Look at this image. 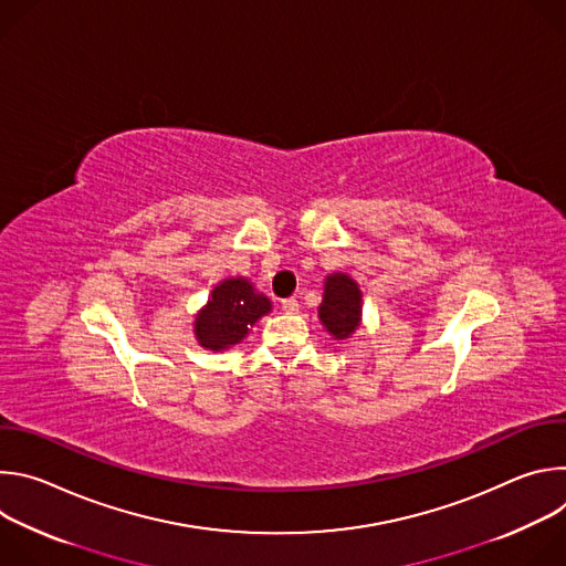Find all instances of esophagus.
I'll return each instance as SVG.
<instances>
[{
  "label": "esophagus",
  "instance_id": "34e87169",
  "mask_svg": "<svg viewBox=\"0 0 566 566\" xmlns=\"http://www.w3.org/2000/svg\"><path fill=\"white\" fill-rule=\"evenodd\" d=\"M282 311L284 313H297V308H300V304H297V300L295 297H286V300H282Z\"/></svg>",
  "mask_w": 566,
  "mask_h": 566
}]
</instances>
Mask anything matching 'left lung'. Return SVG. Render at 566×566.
I'll list each match as a JSON object with an SVG mask.
<instances>
[{"label": "left lung", "instance_id": "1", "mask_svg": "<svg viewBox=\"0 0 566 566\" xmlns=\"http://www.w3.org/2000/svg\"><path fill=\"white\" fill-rule=\"evenodd\" d=\"M322 327L334 340H349L363 325V291L347 273H329L317 306Z\"/></svg>", "mask_w": 566, "mask_h": 566}]
</instances>
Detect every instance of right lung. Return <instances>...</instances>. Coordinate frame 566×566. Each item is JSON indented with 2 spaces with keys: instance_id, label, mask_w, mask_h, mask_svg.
I'll return each instance as SVG.
<instances>
[{
  "instance_id": "add662e5",
  "label": "right lung",
  "mask_w": 566,
  "mask_h": 566,
  "mask_svg": "<svg viewBox=\"0 0 566 566\" xmlns=\"http://www.w3.org/2000/svg\"><path fill=\"white\" fill-rule=\"evenodd\" d=\"M271 308V300L249 277H226L197 311L192 322L195 338L208 352H226L244 340L255 322Z\"/></svg>"
}]
</instances>
